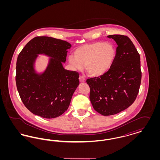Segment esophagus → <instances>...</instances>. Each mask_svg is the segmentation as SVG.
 I'll list each match as a JSON object with an SVG mask.
<instances>
[{"label":"esophagus","mask_w":160,"mask_h":160,"mask_svg":"<svg viewBox=\"0 0 160 160\" xmlns=\"http://www.w3.org/2000/svg\"><path fill=\"white\" fill-rule=\"evenodd\" d=\"M79 80H80V82H84L85 80H86L85 78L83 76H80V77H79Z\"/></svg>","instance_id":"1"}]
</instances>
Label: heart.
I'll return each instance as SVG.
<instances>
[{"label":"heart","mask_w":160,"mask_h":160,"mask_svg":"<svg viewBox=\"0 0 160 160\" xmlns=\"http://www.w3.org/2000/svg\"><path fill=\"white\" fill-rule=\"evenodd\" d=\"M116 51L114 46L104 42H98L82 46L74 52V57H69L73 68L81 71L86 67L88 74L100 76L105 74L114 62Z\"/></svg>","instance_id":"b5f03b06"}]
</instances>
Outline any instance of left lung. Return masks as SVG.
<instances>
[{
  "label": "left lung",
  "mask_w": 160,
  "mask_h": 160,
  "mask_svg": "<svg viewBox=\"0 0 160 160\" xmlns=\"http://www.w3.org/2000/svg\"><path fill=\"white\" fill-rule=\"evenodd\" d=\"M118 47L114 62L102 76L91 77L89 98L93 108L104 116L117 114L136 99L142 79L140 57L127 36L111 35Z\"/></svg>",
  "instance_id": "left-lung-1"
}]
</instances>
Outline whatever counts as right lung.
<instances>
[{
	"mask_svg": "<svg viewBox=\"0 0 160 160\" xmlns=\"http://www.w3.org/2000/svg\"><path fill=\"white\" fill-rule=\"evenodd\" d=\"M71 45L65 41L48 37L31 39L19 53L16 64L15 82L24 105L32 113L52 119L63 114L68 108L79 82V73L67 70V49ZM51 57L46 71L35 73L33 63L37 54Z\"/></svg>",
	"mask_w": 160,
	"mask_h": 160,
	"instance_id": "add662e5",
	"label": "right lung"
}]
</instances>
